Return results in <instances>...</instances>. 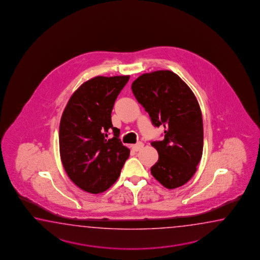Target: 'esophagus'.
Returning <instances> with one entry per match:
<instances>
[{
  "mask_svg": "<svg viewBox=\"0 0 260 260\" xmlns=\"http://www.w3.org/2000/svg\"><path fill=\"white\" fill-rule=\"evenodd\" d=\"M144 147V144L142 142H138V143L136 144V145H134L133 146V149L135 150V151H138V150H140V149H142Z\"/></svg>",
  "mask_w": 260,
  "mask_h": 260,
  "instance_id": "34e87169",
  "label": "esophagus"
}]
</instances>
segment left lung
<instances>
[{"mask_svg": "<svg viewBox=\"0 0 260 260\" xmlns=\"http://www.w3.org/2000/svg\"><path fill=\"white\" fill-rule=\"evenodd\" d=\"M131 88L152 124L165 128V138L150 143L159 153L151 175L166 188L183 186L193 177L204 148L203 117L193 92L170 71L144 73Z\"/></svg>", "mask_w": 260, "mask_h": 260, "instance_id": "obj_1", "label": "left lung"}]
</instances>
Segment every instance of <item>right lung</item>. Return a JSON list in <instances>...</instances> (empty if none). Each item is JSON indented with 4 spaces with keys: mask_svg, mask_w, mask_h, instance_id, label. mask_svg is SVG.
<instances>
[{
    "mask_svg": "<svg viewBox=\"0 0 260 260\" xmlns=\"http://www.w3.org/2000/svg\"><path fill=\"white\" fill-rule=\"evenodd\" d=\"M130 76H96L73 93L61 117L59 150L67 175L79 188L101 193L116 182L130 149L113 127L111 111ZM112 132L114 137L108 135Z\"/></svg>",
    "mask_w": 260,
    "mask_h": 260,
    "instance_id": "1",
    "label": "right lung"
}]
</instances>
